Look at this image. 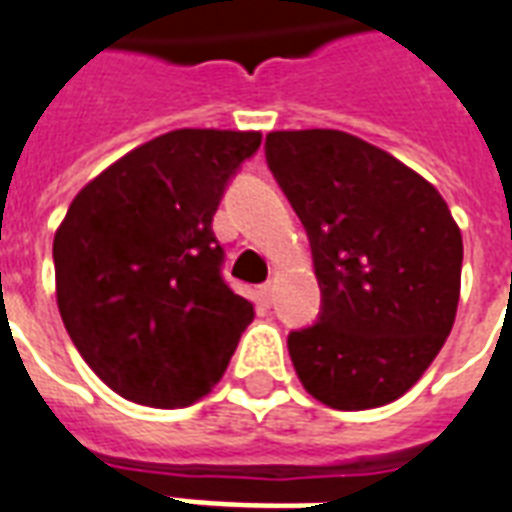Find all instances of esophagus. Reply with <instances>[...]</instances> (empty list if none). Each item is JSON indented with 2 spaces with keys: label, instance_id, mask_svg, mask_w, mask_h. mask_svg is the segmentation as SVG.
<instances>
[{
  "label": "esophagus",
  "instance_id": "esophagus-1",
  "mask_svg": "<svg viewBox=\"0 0 512 512\" xmlns=\"http://www.w3.org/2000/svg\"><path fill=\"white\" fill-rule=\"evenodd\" d=\"M273 292H276V284H273V282L260 284V300H263L265 306H271V303H273Z\"/></svg>",
  "mask_w": 512,
  "mask_h": 512
}]
</instances>
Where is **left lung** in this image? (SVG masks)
I'll return each mask as SVG.
<instances>
[{
    "label": "left lung",
    "mask_w": 512,
    "mask_h": 512,
    "mask_svg": "<svg viewBox=\"0 0 512 512\" xmlns=\"http://www.w3.org/2000/svg\"><path fill=\"white\" fill-rule=\"evenodd\" d=\"M265 161L322 290L317 322L287 335L300 384L335 411L392 403L454 327L462 233L448 204L389 152L333 128L273 131Z\"/></svg>",
    "instance_id": "obj_1"
}]
</instances>
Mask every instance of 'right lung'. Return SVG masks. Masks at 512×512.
<instances>
[{"label":"right lung","instance_id":"right-lung-1","mask_svg":"<svg viewBox=\"0 0 512 512\" xmlns=\"http://www.w3.org/2000/svg\"><path fill=\"white\" fill-rule=\"evenodd\" d=\"M260 139L214 128L158 136L88 182L56 230L66 333L131 403L182 408L204 397L255 317L222 279L212 217Z\"/></svg>","mask_w":512,"mask_h":512}]
</instances>
